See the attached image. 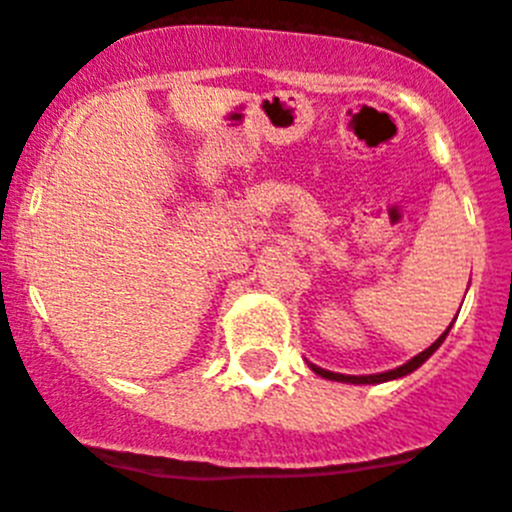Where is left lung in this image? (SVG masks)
<instances>
[{"mask_svg": "<svg viewBox=\"0 0 512 512\" xmlns=\"http://www.w3.org/2000/svg\"><path fill=\"white\" fill-rule=\"evenodd\" d=\"M448 332H450V327L448 330L443 332V335L438 337V340L433 342V345L428 347V350H423L420 352V355H415L413 360H408L405 362V365H400V367H395V370H388V372H377V375H340V372H330V370H322V367H317V365H312L310 362V367L312 370L317 372V375L320 377H325V380H337V382H352V385H377V382H388V380H398V377H405V375H410V372L413 370H418L420 365H423L425 360H428L430 355H433L435 350H438L440 345H443V340L445 337H448Z\"/></svg>", "mask_w": 512, "mask_h": 512, "instance_id": "8db88e82", "label": "left lung"}]
</instances>
